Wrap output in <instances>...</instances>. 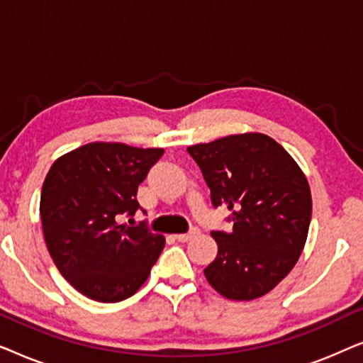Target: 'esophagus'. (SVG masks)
I'll list each match as a JSON object with an SVG mask.
<instances>
[{
    "mask_svg": "<svg viewBox=\"0 0 363 363\" xmlns=\"http://www.w3.org/2000/svg\"><path fill=\"white\" fill-rule=\"evenodd\" d=\"M198 233H200V231H198L196 228H193L190 233H180V235H175V240L180 241V242H186V241H190L193 236H196Z\"/></svg>",
    "mask_w": 363,
    "mask_h": 363,
    "instance_id": "34e87169",
    "label": "esophagus"
}]
</instances>
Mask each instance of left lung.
<instances>
[{"instance_id": "8db88e82", "label": "left lung", "mask_w": 363, "mask_h": 363, "mask_svg": "<svg viewBox=\"0 0 363 363\" xmlns=\"http://www.w3.org/2000/svg\"><path fill=\"white\" fill-rule=\"evenodd\" d=\"M201 168L211 203L231 211L233 231H213L210 286L231 301L274 289L304 250L312 216L307 178L274 138L259 132L228 135L186 148Z\"/></svg>"}]
</instances>
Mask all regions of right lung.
<instances>
[{
    "label": "right lung",
    "mask_w": 363,
    "mask_h": 363,
    "mask_svg": "<svg viewBox=\"0 0 363 363\" xmlns=\"http://www.w3.org/2000/svg\"><path fill=\"white\" fill-rule=\"evenodd\" d=\"M163 148L92 142L64 153L43 183L44 241L59 272L97 302L135 294L165 246V236L118 223L135 215L137 190Z\"/></svg>",
    "instance_id": "obj_1"
}]
</instances>
